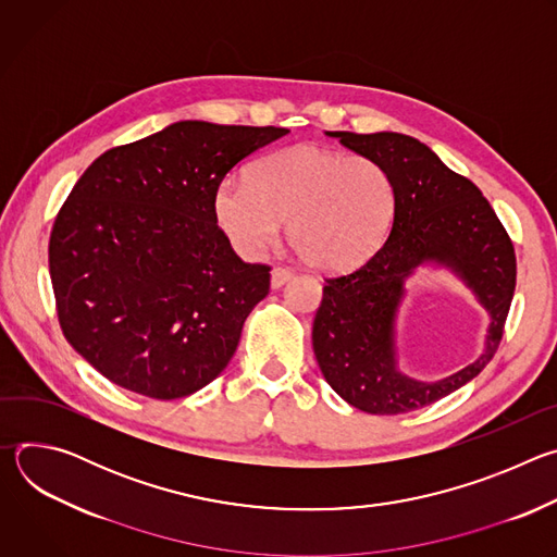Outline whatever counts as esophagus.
<instances>
[{"mask_svg": "<svg viewBox=\"0 0 557 557\" xmlns=\"http://www.w3.org/2000/svg\"><path fill=\"white\" fill-rule=\"evenodd\" d=\"M290 277H293V271H290L288 267H273V271H271V286H273V288H280V286H284Z\"/></svg>", "mask_w": 557, "mask_h": 557, "instance_id": "34e87169", "label": "esophagus"}]
</instances>
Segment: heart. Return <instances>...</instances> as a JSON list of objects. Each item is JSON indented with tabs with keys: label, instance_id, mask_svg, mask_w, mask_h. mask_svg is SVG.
<instances>
[{
	"label": "heart",
	"instance_id": "1",
	"mask_svg": "<svg viewBox=\"0 0 557 557\" xmlns=\"http://www.w3.org/2000/svg\"><path fill=\"white\" fill-rule=\"evenodd\" d=\"M392 215L394 185L379 163L320 145L267 156L251 178L226 176L213 194V218L237 251L262 253L288 222L297 256L329 273L366 262Z\"/></svg>",
	"mask_w": 557,
	"mask_h": 557
}]
</instances>
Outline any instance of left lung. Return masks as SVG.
I'll return each mask as SVG.
<instances>
[{"label": "left lung", "instance_id": "1", "mask_svg": "<svg viewBox=\"0 0 557 557\" xmlns=\"http://www.w3.org/2000/svg\"><path fill=\"white\" fill-rule=\"evenodd\" d=\"M379 163L394 185L387 240L359 269L326 280L312 322V350L329 385L368 414L425 408L479 376L503 339L516 290V253L496 211L471 181L421 140L396 134L326 132ZM451 270L491 312L482 357L438 382L404 375L395 359V314L419 265Z\"/></svg>", "mask_w": 557, "mask_h": 557}]
</instances>
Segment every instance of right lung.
<instances>
[{
    "label": "right lung",
    "instance_id": "right-lung-1",
    "mask_svg": "<svg viewBox=\"0 0 557 557\" xmlns=\"http://www.w3.org/2000/svg\"><path fill=\"white\" fill-rule=\"evenodd\" d=\"M286 134L178 121L108 149L76 181L50 233V280L65 339L106 379L172 401L226 368L271 267L235 256L213 194Z\"/></svg>",
    "mask_w": 557,
    "mask_h": 557
}]
</instances>
